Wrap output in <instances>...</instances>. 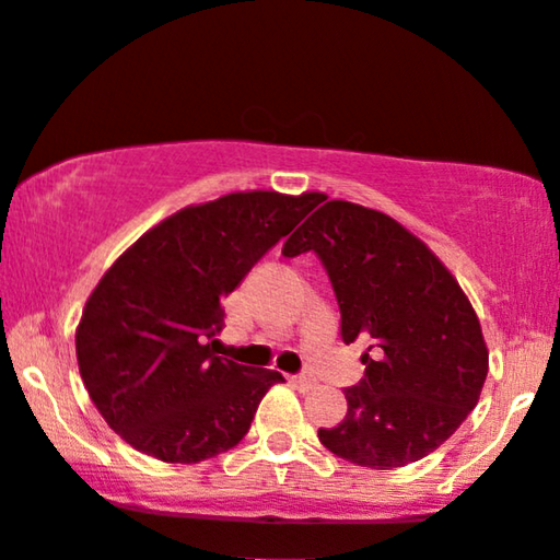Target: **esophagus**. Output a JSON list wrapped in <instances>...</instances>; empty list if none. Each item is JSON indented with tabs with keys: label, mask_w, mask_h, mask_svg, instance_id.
I'll return each instance as SVG.
<instances>
[{
	"label": "esophagus",
	"mask_w": 560,
	"mask_h": 560,
	"mask_svg": "<svg viewBox=\"0 0 560 560\" xmlns=\"http://www.w3.org/2000/svg\"><path fill=\"white\" fill-rule=\"evenodd\" d=\"M292 384L296 386V389H302V392H307V389H312V386H315L317 382L312 376H307V374H300V376H292Z\"/></svg>",
	"instance_id": "34e87169"
}]
</instances>
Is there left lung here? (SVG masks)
<instances>
[{
	"label": "left lung",
	"instance_id": "obj_1",
	"mask_svg": "<svg viewBox=\"0 0 560 560\" xmlns=\"http://www.w3.org/2000/svg\"><path fill=\"white\" fill-rule=\"evenodd\" d=\"M325 199L319 194L323 207L281 253H317L340 307L342 342L363 338L369 350L363 378L346 389V420L317 438L355 466L415 464L479 401L489 371L479 317L448 268L397 220Z\"/></svg>",
	"mask_w": 560,
	"mask_h": 560
}]
</instances>
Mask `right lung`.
Segmentation results:
<instances>
[{"mask_svg": "<svg viewBox=\"0 0 560 560\" xmlns=\"http://www.w3.org/2000/svg\"><path fill=\"white\" fill-rule=\"evenodd\" d=\"M319 194L237 191L186 207L119 256L89 296L77 358L89 397L132 448L199 464L235 448L279 371L214 353L222 300Z\"/></svg>", "mask_w": 560, "mask_h": 560, "instance_id": "1", "label": "right lung"}]
</instances>
